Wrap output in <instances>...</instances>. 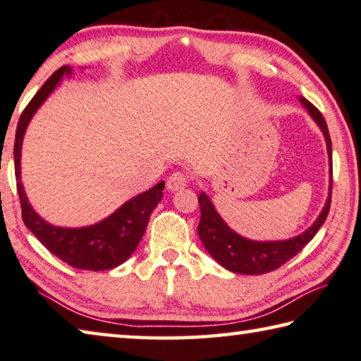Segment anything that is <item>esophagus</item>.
Wrapping results in <instances>:
<instances>
[{
	"mask_svg": "<svg viewBox=\"0 0 361 361\" xmlns=\"http://www.w3.org/2000/svg\"><path fill=\"white\" fill-rule=\"evenodd\" d=\"M188 184V177L184 173H173L166 180V188L169 192H177L185 188Z\"/></svg>",
	"mask_w": 361,
	"mask_h": 361,
	"instance_id": "obj_1",
	"label": "esophagus"
}]
</instances>
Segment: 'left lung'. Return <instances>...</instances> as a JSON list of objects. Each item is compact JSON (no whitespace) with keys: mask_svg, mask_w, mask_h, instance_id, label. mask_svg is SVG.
Returning a JSON list of instances; mask_svg holds the SVG:
<instances>
[{"mask_svg":"<svg viewBox=\"0 0 361 361\" xmlns=\"http://www.w3.org/2000/svg\"><path fill=\"white\" fill-rule=\"evenodd\" d=\"M300 103L305 106L309 116L314 118V122L319 125L326 141L328 158H330V192H328L326 203L322 209L317 220L309 226L301 235L286 239V241H252L233 231L225 220L219 216V212L214 207L212 201L204 192H201L198 197L201 220L198 225V235L201 243L209 252L211 257L219 264H222L225 269L231 273L239 274H264L269 271H274L283 263H287L290 258H293L305 245L311 241L319 231L322 225L325 224L328 212L331 204V139L328 133V126L324 116L314 104L309 103L306 98L300 97Z\"/></svg>","mask_w":361,"mask_h":361,"instance_id":"1","label":"left lung"}]
</instances>
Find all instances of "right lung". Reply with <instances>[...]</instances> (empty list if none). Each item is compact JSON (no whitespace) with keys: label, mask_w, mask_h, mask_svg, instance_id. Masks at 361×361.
<instances>
[{"label":"right lung","mask_w":361,"mask_h":361,"mask_svg":"<svg viewBox=\"0 0 361 361\" xmlns=\"http://www.w3.org/2000/svg\"><path fill=\"white\" fill-rule=\"evenodd\" d=\"M73 74V68L61 66L50 75L46 84L41 87L33 99L22 112L18 120L14 142V164L17 192L20 197L22 219L27 228L39 239L41 244L55 257L68 263L69 267L88 271H104L112 269L122 264L136 250L139 241L147 228V222L152 211L163 198L164 182H158L157 185L149 188L147 192L136 195L112 212L109 217L101 222L80 228H63L55 226L44 220L33 207L25 193L20 176V157L22 142L25 131L30 120L33 118L36 111L49 98V94L55 90L61 79L69 78Z\"/></svg>","instance_id":"1"}]
</instances>
